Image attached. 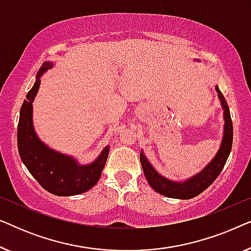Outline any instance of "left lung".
Instances as JSON below:
<instances>
[{"label": "left lung", "instance_id": "left-lung-1", "mask_svg": "<svg viewBox=\"0 0 251 251\" xmlns=\"http://www.w3.org/2000/svg\"><path fill=\"white\" fill-rule=\"evenodd\" d=\"M216 90L218 91L219 99L222 101L223 109H224V118H225V128L224 136H223L222 145L218 153L212 159L210 163L201 171L200 174L195 175L191 179H188L184 183H176L171 181L167 178H164L155 171V169L151 166V163L143 153H140V163H142L144 174L151 187L157 193L164 195V197L173 198V199H181V200H187L197 197L202 193L204 190L210 186L216 180V178L219 176L222 170L224 169L226 161L228 159L229 153L232 150L233 144V125L231 114H229V108L227 101L224 98V96L219 90L218 87H216Z\"/></svg>", "mask_w": 251, "mask_h": 251}]
</instances>
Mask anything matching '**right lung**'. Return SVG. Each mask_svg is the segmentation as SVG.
<instances>
[{"mask_svg":"<svg viewBox=\"0 0 251 251\" xmlns=\"http://www.w3.org/2000/svg\"><path fill=\"white\" fill-rule=\"evenodd\" d=\"M51 66V63H44L41 66L35 84L27 94L26 100L23 102L17 142L20 159L41 186L51 194L70 197L84 193L98 183L107 160L109 149L106 147L98 159L89 166H78L72 157L50 150L37 138L33 128L32 102L39 90L40 75Z\"/></svg>","mask_w":251,"mask_h":251,"instance_id":"right-lung-1","label":"right lung"}]
</instances>
